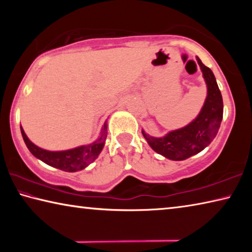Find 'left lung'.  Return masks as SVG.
<instances>
[{
    "label": "left lung",
    "mask_w": 252,
    "mask_h": 252,
    "mask_svg": "<svg viewBox=\"0 0 252 252\" xmlns=\"http://www.w3.org/2000/svg\"><path fill=\"white\" fill-rule=\"evenodd\" d=\"M197 61L202 71L208 91L206 101L198 117L188 126L170 131L162 138H155L142 130V134L149 146L157 153L170 160H186L202 151L215 139L222 121V95L215 75L199 58H197Z\"/></svg>",
    "instance_id": "8db88e82"
}]
</instances>
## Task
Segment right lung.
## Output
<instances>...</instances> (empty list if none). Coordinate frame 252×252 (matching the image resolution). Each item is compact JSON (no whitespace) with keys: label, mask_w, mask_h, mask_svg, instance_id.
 Returning <instances> with one entry per match:
<instances>
[{"label":"right lung","mask_w":252,"mask_h":252,"mask_svg":"<svg viewBox=\"0 0 252 252\" xmlns=\"http://www.w3.org/2000/svg\"><path fill=\"white\" fill-rule=\"evenodd\" d=\"M21 133H22L23 140L30 152L37 159L53 168L67 172H75L87 168L100 155L104 147L106 135H108V125L105 121L103 127H102L101 135L96 141L88 144V146H81L65 151H48L35 146L33 142L30 141L22 126H21Z\"/></svg>","instance_id":"1"}]
</instances>
